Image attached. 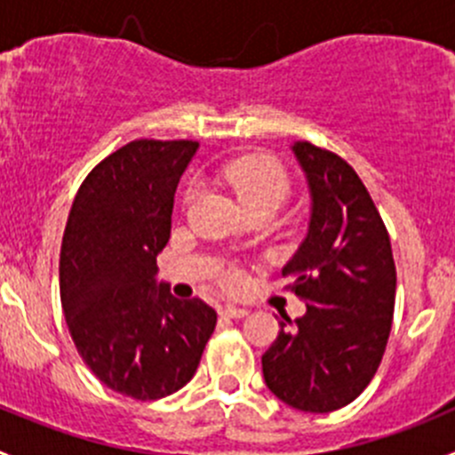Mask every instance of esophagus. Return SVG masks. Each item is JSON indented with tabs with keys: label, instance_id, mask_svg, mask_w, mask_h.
I'll use <instances>...</instances> for the list:
<instances>
[{
	"label": "esophagus",
	"instance_id": "34e87169",
	"mask_svg": "<svg viewBox=\"0 0 455 455\" xmlns=\"http://www.w3.org/2000/svg\"><path fill=\"white\" fill-rule=\"evenodd\" d=\"M222 313L227 315V316H231V319H242V316L249 315V310L240 308V306H231V304H228V306H224Z\"/></svg>",
	"mask_w": 455,
	"mask_h": 455
}]
</instances>
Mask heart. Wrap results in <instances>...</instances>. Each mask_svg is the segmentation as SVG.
<instances>
[{
	"label": "heart",
	"instance_id": "obj_1",
	"mask_svg": "<svg viewBox=\"0 0 455 455\" xmlns=\"http://www.w3.org/2000/svg\"><path fill=\"white\" fill-rule=\"evenodd\" d=\"M218 180L235 191L249 213H255V211H273L275 213L291 194V178H288L286 169L270 156L257 154L231 160L218 169ZM194 198L196 189L189 187L182 200L185 204H189ZM227 282L235 283L237 275H228Z\"/></svg>",
	"mask_w": 455,
	"mask_h": 455
}]
</instances>
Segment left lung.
Wrapping results in <instances>:
<instances>
[{"label": "left lung", "mask_w": 455, "mask_h": 455, "mask_svg": "<svg viewBox=\"0 0 455 455\" xmlns=\"http://www.w3.org/2000/svg\"><path fill=\"white\" fill-rule=\"evenodd\" d=\"M308 180L310 224L283 266L306 315L279 321L261 356L264 380L286 405L313 414L350 405L374 379L392 330L396 266L380 213L355 169L328 149L292 145Z\"/></svg>", "instance_id": "obj_1"}]
</instances>
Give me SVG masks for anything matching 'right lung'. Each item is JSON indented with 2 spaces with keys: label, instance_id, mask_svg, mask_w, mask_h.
<instances>
[{
  "label": "right lung",
  "instance_id": "obj_1",
  "mask_svg": "<svg viewBox=\"0 0 455 455\" xmlns=\"http://www.w3.org/2000/svg\"><path fill=\"white\" fill-rule=\"evenodd\" d=\"M198 147L127 142L87 173L63 233L59 288L72 341L100 383L136 401L185 387L218 321L209 304L156 282L176 187Z\"/></svg>",
  "mask_w": 455,
  "mask_h": 455
}]
</instances>
